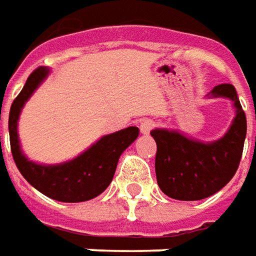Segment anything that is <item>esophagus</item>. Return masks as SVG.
<instances>
[{
	"instance_id": "obj_1",
	"label": "esophagus",
	"mask_w": 256,
	"mask_h": 256,
	"mask_svg": "<svg viewBox=\"0 0 256 256\" xmlns=\"http://www.w3.org/2000/svg\"><path fill=\"white\" fill-rule=\"evenodd\" d=\"M152 126H154V122L151 121V120H144V121H141V125H140L141 134H142V135H148L150 131L152 130Z\"/></svg>"
}]
</instances>
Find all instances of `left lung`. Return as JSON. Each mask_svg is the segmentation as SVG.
Returning a JSON list of instances; mask_svg holds the SVG:
<instances>
[{"instance_id": "obj_1", "label": "left lung", "mask_w": 256, "mask_h": 256, "mask_svg": "<svg viewBox=\"0 0 256 256\" xmlns=\"http://www.w3.org/2000/svg\"><path fill=\"white\" fill-rule=\"evenodd\" d=\"M208 98H228L235 116L220 140L204 142L178 130L155 128V174L161 191L178 201H200L222 190L238 170L246 136V116L234 85H216Z\"/></svg>"}]
</instances>
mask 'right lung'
I'll use <instances>...</instances> for the list:
<instances>
[{"label": "right lung", "mask_w": 256, "mask_h": 256, "mask_svg": "<svg viewBox=\"0 0 256 256\" xmlns=\"http://www.w3.org/2000/svg\"><path fill=\"white\" fill-rule=\"evenodd\" d=\"M48 75L50 68L46 66L35 70L11 105L8 120L11 152L21 175L45 196L60 202L90 201L108 188L121 154L138 138L140 130L136 126H128L104 135L84 152L65 162L46 165L31 161L21 150L18 120L25 102Z\"/></svg>", "instance_id": "add662e5"}]
</instances>
